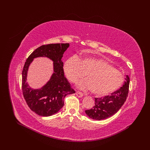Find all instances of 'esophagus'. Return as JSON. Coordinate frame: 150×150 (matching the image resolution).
Masks as SVG:
<instances>
[{"mask_svg":"<svg viewBox=\"0 0 150 150\" xmlns=\"http://www.w3.org/2000/svg\"><path fill=\"white\" fill-rule=\"evenodd\" d=\"M76 94L77 96H78L79 98H81V97L83 96V93L82 92L79 91H77L76 92Z\"/></svg>","mask_w":150,"mask_h":150,"instance_id":"obj_1","label":"esophagus"}]
</instances>
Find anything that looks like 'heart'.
I'll use <instances>...</instances> for the list:
<instances>
[{
	"label": "heart",
	"mask_w": 150,
	"mask_h": 150,
	"mask_svg": "<svg viewBox=\"0 0 150 150\" xmlns=\"http://www.w3.org/2000/svg\"><path fill=\"white\" fill-rule=\"evenodd\" d=\"M63 71L71 83L86 74V79L79 81L77 86L81 89H90L99 96L116 91L125 81L122 72L106 60L94 56H86L80 59L76 56L70 57L64 62Z\"/></svg>",
	"instance_id": "heart-1"
}]
</instances>
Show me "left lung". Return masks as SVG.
I'll list each match as a JSON object with an SVG mask.
<instances>
[{
	"mask_svg": "<svg viewBox=\"0 0 150 150\" xmlns=\"http://www.w3.org/2000/svg\"><path fill=\"white\" fill-rule=\"evenodd\" d=\"M129 78L127 76L126 81L118 90L101 98H95L94 106L86 110V114L96 120H102L115 115L126 101L129 92Z\"/></svg>",
	"mask_w": 150,
	"mask_h": 150,
	"instance_id": "8db88e82",
	"label": "left lung"
}]
</instances>
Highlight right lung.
<instances>
[{
    "instance_id": "obj_1",
    "label": "right lung",
    "mask_w": 150,
    "mask_h": 150,
    "mask_svg": "<svg viewBox=\"0 0 150 150\" xmlns=\"http://www.w3.org/2000/svg\"><path fill=\"white\" fill-rule=\"evenodd\" d=\"M69 44H49L36 49L27 59L22 75V89L25 100L32 111L42 116H49L57 112L64 106V98L75 93L64 76L61 59ZM45 56L54 61V73L51 79L40 90H33L26 83V72L34 58Z\"/></svg>"
}]
</instances>
